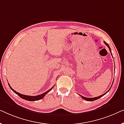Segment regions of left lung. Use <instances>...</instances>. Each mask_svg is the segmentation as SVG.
Returning <instances> with one entry per match:
<instances>
[{
  "instance_id": "1",
  "label": "left lung",
  "mask_w": 124,
  "mask_h": 124,
  "mask_svg": "<svg viewBox=\"0 0 124 124\" xmlns=\"http://www.w3.org/2000/svg\"><path fill=\"white\" fill-rule=\"evenodd\" d=\"M104 44H105L106 45H107V46H108V48H109V51H110V52H111V54H112V53H111V48H110V47H109V45L107 44V43L106 42H105V41H104ZM113 57V56H112ZM114 81H113V83H114ZM113 83H112V84H113ZM112 85H111V88L109 89V90H108V91L107 92H106L104 94H102V95H100V96H98V97H94V98H86V97H83V96H82V95H80V96H81V97L83 99H85V100H86V101H95V100H97V99H99V98H100L101 97H102V96H103L104 95H105L106 93H107L108 92H109V90L111 89V87H112Z\"/></svg>"
}]
</instances>
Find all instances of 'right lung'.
<instances>
[{"instance_id":"right-lung-1","label":"right lung","mask_w":124,"mask_h":124,"mask_svg":"<svg viewBox=\"0 0 124 124\" xmlns=\"http://www.w3.org/2000/svg\"><path fill=\"white\" fill-rule=\"evenodd\" d=\"M8 85H9V86L10 87V88L11 89L12 91L13 92H15V93L16 94L18 95L19 97H20L21 98L25 99V100H26V101H38V100H40V99H43V98L45 97V95L47 93H48L49 92H50V90L52 88H53V87H52V88H50V89H49L48 91H46V92H45V93L41 94L40 95H36V96H31V95H23V94H21V93H19L18 92H17L16 91H15V90L13 89L12 88V87L10 86V85L9 84V83H8Z\"/></svg>"}]
</instances>
